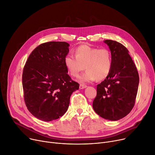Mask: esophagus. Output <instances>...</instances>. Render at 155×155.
Returning a JSON list of instances; mask_svg holds the SVG:
<instances>
[{"mask_svg": "<svg viewBox=\"0 0 155 155\" xmlns=\"http://www.w3.org/2000/svg\"><path fill=\"white\" fill-rule=\"evenodd\" d=\"M85 87H87V85H85V84H80V89H84V88H85Z\"/></svg>", "mask_w": 155, "mask_h": 155, "instance_id": "esophagus-1", "label": "esophagus"}]
</instances>
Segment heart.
Returning <instances> with one entry per match:
<instances>
[{
  "mask_svg": "<svg viewBox=\"0 0 155 155\" xmlns=\"http://www.w3.org/2000/svg\"><path fill=\"white\" fill-rule=\"evenodd\" d=\"M75 56L70 54L64 58V64L69 75L77 77L84 67L87 71L80 76L81 82L103 80L110 75L113 68V56L106 48H93L88 45H81L74 51Z\"/></svg>",
  "mask_w": 155,
  "mask_h": 155,
  "instance_id": "b5f03b06",
  "label": "heart"
}]
</instances>
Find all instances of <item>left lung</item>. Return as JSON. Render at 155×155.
Returning a JSON list of instances; mask_svg holds the SVG:
<instances>
[{
    "mask_svg": "<svg viewBox=\"0 0 155 155\" xmlns=\"http://www.w3.org/2000/svg\"><path fill=\"white\" fill-rule=\"evenodd\" d=\"M104 42L112 54L113 68L110 75L97 85L92 106L100 117L115 121L127 116L134 107L139 77L125 47L111 40H105Z\"/></svg>",
    "mask_w": 155,
    "mask_h": 155,
    "instance_id": "left-lung-1",
    "label": "left lung"
}]
</instances>
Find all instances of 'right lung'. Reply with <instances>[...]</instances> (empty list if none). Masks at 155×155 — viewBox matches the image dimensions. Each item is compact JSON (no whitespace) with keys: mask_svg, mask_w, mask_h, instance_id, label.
Returning a JSON list of instances; mask_svg holds the SVG:
<instances>
[{"mask_svg":"<svg viewBox=\"0 0 155 155\" xmlns=\"http://www.w3.org/2000/svg\"><path fill=\"white\" fill-rule=\"evenodd\" d=\"M69 46L65 42H45L26 60L22 75L24 100L28 111L39 120L49 122L62 117L71 94L79 88L64 64Z\"/></svg>","mask_w":155,"mask_h":155,"instance_id":"obj_1","label":"right lung"}]
</instances>
